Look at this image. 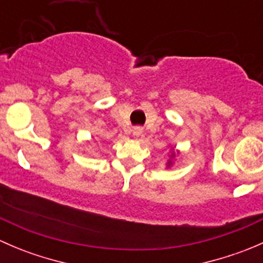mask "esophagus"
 Wrapping results in <instances>:
<instances>
[{
    "mask_svg": "<svg viewBox=\"0 0 263 263\" xmlns=\"http://www.w3.org/2000/svg\"><path fill=\"white\" fill-rule=\"evenodd\" d=\"M141 134H142L141 127H134V128H132V136H134L135 139H137V137L141 136Z\"/></svg>",
    "mask_w": 263,
    "mask_h": 263,
    "instance_id": "esophagus-1",
    "label": "esophagus"
}]
</instances>
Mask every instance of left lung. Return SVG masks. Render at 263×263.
<instances>
[{
	"label": "left lung",
	"instance_id": "8db88e82",
	"mask_svg": "<svg viewBox=\"0 0 263 263\" xmlns=\"http://www.w3.org/2000/svg\"><path fill=\"white\" fill-rule=\"evenodd\" d=\"M171 150H172V148H171ZM174 156H176V153H174V150H173L171 153V159H169L168 163H166V168H169V166H171L172 164H173V158H174Z\"/></svg>",
	"mask_w": 263,
	"mask_h": 263
}]
</instances>
